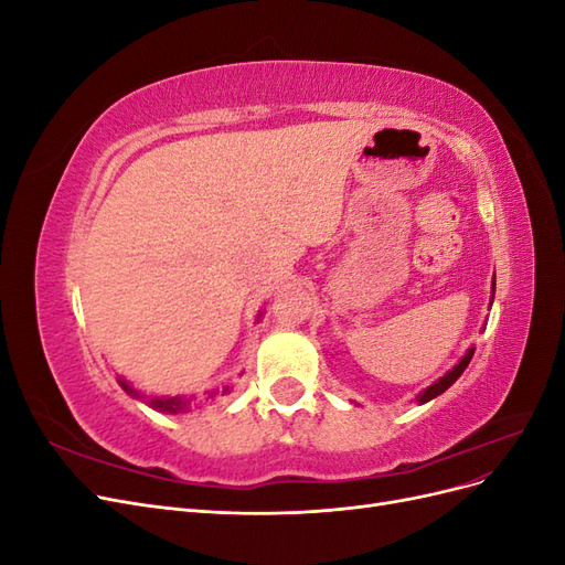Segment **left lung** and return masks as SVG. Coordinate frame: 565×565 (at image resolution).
I'll return each mask as SVG.
<instances>
[{"instance_id":"1","label":"left lung","mask_w":565,"mask_h":565,"mask_svg":"<svg viewBox=\"0 0 565 565\" xmlns=\"http://www.w3.org/2000/svg\"><path fill=\"white\" fill-rule=\"evenodd\" d=\"M492 299H494V280H492V289H490V306H492ZM473 351H476V347H471L465 355L459 358V361L455 363V367L452 370H448L446 374H443L440 380H436L431 386H426L424 391H419L417 393V403L419 405H424V403H429V401H434L436 396H440V393H446L459 377H461V372L467 370V365L471 363V355H473Z\"/></svg>"}]
</instances>
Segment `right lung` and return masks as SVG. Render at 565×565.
<instances>
[{"label": "right lung", "mask_w": 565, "mask_h": 565, "mask_svg": "<svg viewBox=\"0 0 565 565\" xmlns=\"http://www.w3.org/2000/svg\"><path fill=\"white\" fill-rule=\"evenodd\" d=\"M117 384L122 386L131 398H139L143 403H148L152 409H158V413H167V415H179V413H188L191 409L195 396H143V393L136 391L127 380L117 377ZM216 393H221V396H226V393H231V386H221V388H212L207 391V398H214Z\"/></svg>", "instance_id": "1"}]
</instances>
